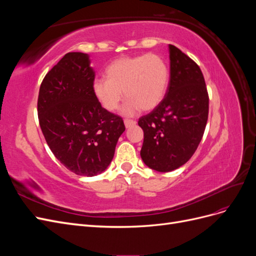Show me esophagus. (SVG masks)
<instances>
[{
    "label": "esophagus",
    "instance_id": "obj_1",
    "mask_svg": "<svg viewBox=\"0 0 256 256\" xmlns=\"http://www.w3.org/2000/svg\"><path fill=\"white\" fill-rule=\"evenodd\" d=\"M124 122H125L126 128H129V127H131V126H134L136 124V120H128V118H126L125 120H124Z\"/></svg>",
    "mask_w": 256,
    "mask_h": 256
}]
</instances>
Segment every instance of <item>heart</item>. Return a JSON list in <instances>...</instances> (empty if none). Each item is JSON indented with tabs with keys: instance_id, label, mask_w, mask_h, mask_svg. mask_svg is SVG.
I'll use <instances>...</instances> for the list:
<instances>
[{
	"instance_id": "heart-1",
	"label": "heart",
	"mask_w": 256,
	"mask_h": 256,
	"mask_svg": "<svg viewBox=\"0 0 256 256\" xmlns=\"http://www.w3.org/2000/svg\"><path fill=\"white\" fill-rule=\"evenodd\" d=\"M106 76L92 82L97 102L113 112L125 95L128 99L122 112L132 115L140 109L150 111L159 106L166 92L170 72L164 58L150 53L116 58L106 67Z\"/></svg>"
}]
</instances>
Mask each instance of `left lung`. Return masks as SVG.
Listing matches in <instances>:
<instances>
[{"label":"left lung","mask_w":256,"mask_h":256,"mask_svg":"<svg viewBox=\"0 0 256 256\" xmlns=\"http://www.w3.org/2000/svg\"><path fill=\"white\" fill-rule=\"evenodd\" d=\"M170 81L164 98L138 118L144 131L141 158L158 172L184 164L202 140L209 97L202 70L194 60L170 44Z\"/></svg>","instance_id":"obj_1"}]
</instances>
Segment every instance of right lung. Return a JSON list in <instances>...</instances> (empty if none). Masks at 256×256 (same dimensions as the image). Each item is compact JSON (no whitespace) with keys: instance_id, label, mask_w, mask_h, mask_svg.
Returning <instances> with one entry per match:
<instances>
[{"instance_id":"obj_1","label":"right lung","mask_w":256,"mask_h":256,"mask_svg":"<svg viewBox=\"0 0 256 256\" xmlns=\"http://www.w3.org/2000/svg\"><path fill=\"white\" fill-rule=\"evenodd\" d=\"M86 53L69 52L44 76L37 102L46 142L62 164L81 176L104 172L125 131L92 92L95 72Z\"/></svg>"}]
</instances>
